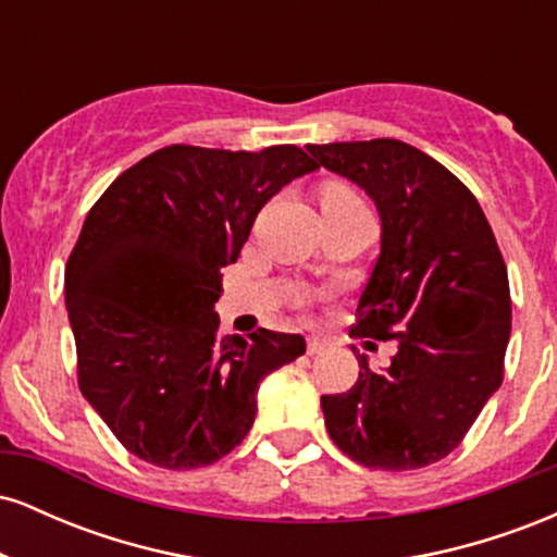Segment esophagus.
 <instances>
[{"label": "esophagus", "mask_w": 557, "mask_h": 557, "mask_svg": "<svg viewBox=\"0 0 557 557\" xmlns=\"http://www.w3.org/2000/svg\"><path fill=\"white\" fill-rule=\"evenodd\" d=\"M324 350V343L317 341V337H309V343H306V354L309 356H319Z\"/></svg>", "instance_id": "obj_1"}]
</instances>
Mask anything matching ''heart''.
I'll use <instances>...</instances> for the list:
<instances>
[{
    "instance_id": "1",
    "label": "heart",
    "mask_w": 557,
    "mask_h": 557,
    "mask_svg": "<svg viewBox=\"0 0 557 557\" xmlns=\"http://www.w3.org/2000/svg\"><path fill=\"white\" fill-rule=\"evenodd\" d=\"M322 198H350V201H354V198L359 196H356L350 188H345V185H330V188H324Z\"/></svg>"
}]
</instances>
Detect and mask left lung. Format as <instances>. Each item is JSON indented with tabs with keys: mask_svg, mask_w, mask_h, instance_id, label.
<instances>
[{
	"mask_svg": "<svg viewBox=\"0 0 557 557\" xmlns=\"http://www.w3.org/2000/svg\"><path fill=\"white\" fill-rule=\"evenodd\" d=\"M317 168L348 177L382 222L380 257L356 306L359 335L395 341L393 361L343 395L324 424L348 458L411 471L445 458L503 382L508 270L482 207L437 159L395 138L309 144Z\"/></svg>",
	"mask_w": 557,
	"mask_h": 557,
	"instance_id": "left-lung-1",
	"label": "left lung"
}]
</instances>
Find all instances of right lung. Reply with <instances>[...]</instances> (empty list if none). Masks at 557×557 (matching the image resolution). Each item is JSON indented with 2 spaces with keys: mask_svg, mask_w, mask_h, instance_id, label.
<instances>
[{
  "mask_svg": "<svg viewBox=\"0 0 557 557\" xmlns=\"http://www.w3.org/2000/svg\"><path fill=\"white\" fill-rule=\"evenodd\" d=\"M298 146H168L101 194L67 259L83 398L140 461H220L257 419L259 382L306 354L300 335H220L222 267L283 185L314 172Z\"/></svg>",
  "mask_w": 557,
  "mask_h": 557,
  "instance_id": "1",
  "label": "right lung"
}]
</instances>
